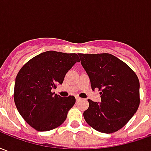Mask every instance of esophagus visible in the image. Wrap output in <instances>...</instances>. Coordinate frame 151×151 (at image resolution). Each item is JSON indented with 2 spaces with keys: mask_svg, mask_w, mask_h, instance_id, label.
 Here are the masks:
<instances>
[{
  "mask_svg": "<svg viewBox=\"0 0 151 151\" xmlns=\"http://www.w3.org/2000/svg\"><path fill=\"white\" fill-rule=\"evenodd\" d=\"M76 99H77V101H78V100H81L82 98H80L79 96H76Z\"/></svg>",
  "mask_w": 151,
  "mask_h": 151,
  "instance_id": "34e87169",
  "label": "esophagus"
}]
</instances>
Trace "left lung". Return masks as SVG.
<instances>
[{"label":"left lung","mask_w":151,"mask_h":151,"mask_svg":"<svg viewBox=\"0 0 151 151\" xmlns=\"http://www.w3.org/2000/svg\"><path fill=\"white\" fill-rule=\"evenodd\" d=\"M78 56L91 89L101 91V103L88 99L84 119L99 132H116L129 121L139 107L138 78L129 66L109 53H78Z\"/></svg>","instance_id":"obj_1"}]
</instances>
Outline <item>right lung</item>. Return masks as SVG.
Returning <instances> with one entry per match:
<instances>
[{
    "instance_id": "1",
    "label": "right lung",
    "mask_w": 151,
    "mask_h": 151,
    "mask_svg": "<svg viewBox=\"0 0 151 151\" xmlns=\"http://www.w3.org/2000/svg\"><path fill=\"white\" fill-rule=\"evenodd\" d=\"M79 61L76 53L47 51L22 67L15 80L14 99L18 112L30 126L44 132L64 123L75 97L62 98L52 90L62 84L66 73Z\"/></svg>"
}]
</instances>
